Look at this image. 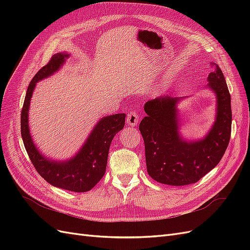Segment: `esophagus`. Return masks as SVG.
Instances as JSON below:
<instances>
[{"label": "esophagus", "instance_id": "34e87169", "mask_svg": "<svg viewBox=\"0 0 250 250\" xmlns=\"http://www.w3.org/2000/svg\"><path fill=\"white\" fill-rule=\"evenodd\" d=\"M127 124L130 125V126H137L139 124V120H140V116L139 113L133 110V111H130L129 113L127 115Z\"/></svg>", "mask_w": 250, "mask_h": 250}]
</instances>
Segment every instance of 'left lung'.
<instances>
[{
    "label": "left lung",
    "instance_id": "1",
    "mask_svg": "<svg viewBox=\"0 0 250 250\" xmlns=\"http://www.w3.org/2000/svg\"><path fill=\"white\" fill-rule=\"evenodd\" d=\"M208 87L217 95V118L206 138L183 141L178 133L176 98L162 96L145 103L140 123L149 175L169 186L197 183L221 161L231 132L230 94L220 67L210 63Z\"/></svg>",
    "mask_w": 250,
    "mask_h": 250
}]
</instances>
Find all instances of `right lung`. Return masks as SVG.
I'll return each instance as SVG.
<instances>
[{
  "label": "right lung",
  "mask_w": 250,
  "mask_h": 250,
  "mask_svg": "<svg viewBox=\"0 0 250 250\" xmlns=\"http://www.w3.org/2000/svg\"><path fill=\"white\" fill-rule=\"evenodd\" d=\"M69 57L65 53L53 55L49 62L35 74L28 86L21 113L22 142L37 173L52 186L72 192H87L99 183L106 170L108 151L113 137L123 129L125 113L107 116L99 121L78 154L67 162H55L42 156L29 132L28 110L37 81L56 72Z\"/></svg>",
  "instance_id": "add662e5"
}]
</instances>
